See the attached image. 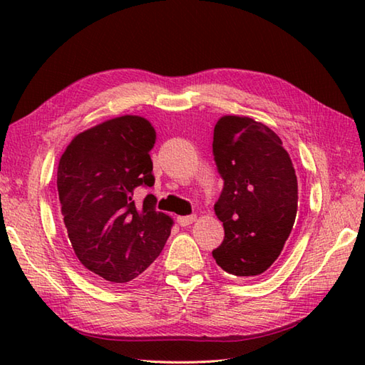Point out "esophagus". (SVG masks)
Segmentation results:
<instances>
[{
    "label": "esophagus",
    "instance_id": "obj_1",
    "mask_svg": "<svg viewBox=\"0 0 365 365\" xmlns=\"http://www.w3.org/2000/svg\"><path fill=\"white\" fill-rule=\"evenodd\" d=\"M196 221V215H188V216H178L177 218V222L180 224L182 227H187L190 226V224H192Z\"/></svg>",
    "mask_w": 365,
    "mask_h": 365
}]
</instances>
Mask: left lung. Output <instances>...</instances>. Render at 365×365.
<instances>
[{
    "mask_svg": "<svg viewBox=\"0 0 365 365\" xmlns=\"http://www.w3.org/2000/svg\"><path fill=\"white\" fill-rule=\"evenodd\" d=\"M213 157L224 182L215 204L224 240L213 257L230 274H262L281 255L297 220L292 160L273 130L240 115L216 122Z\"/></svg>",
    "mask_w": 365,
    "mask_h": 365,
    "instance_id": "obj_1",
    "label": "left lung"
}]
</instances>
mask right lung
<instances>
[{
    "label": "right lung",
    "mask_w": 365,
    "mask_h": 365,
    "mask_svg": "<svg viewBox=\"0 0 365 365\" xmlns=\"http://www.w3.org/2000/svg\"><path fill=\"white\" fill-rule=\"evenodd\" d=\"M155 130L122 115L72 139L58 166L61 212L75 255L103 281L125 284L158 257L173 220L158 212L150 150Z\"/></svg>",
    "instance_id": "add662e5"
}]
</instances>
